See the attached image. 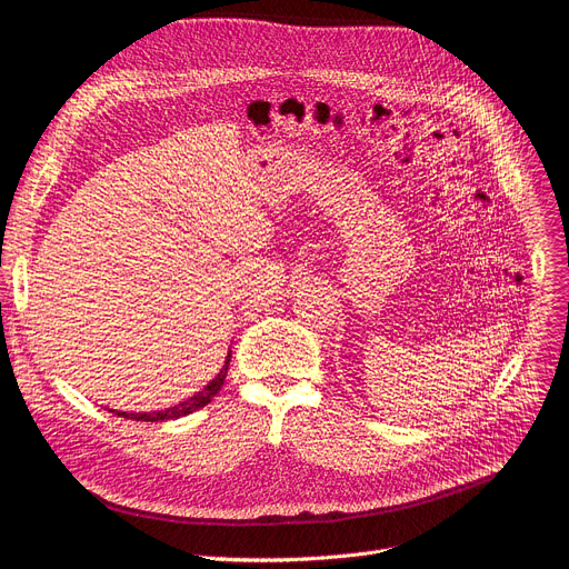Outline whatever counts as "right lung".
<instances>
[{"instance_id":"obj_1","label":"right lung","mask_w":569,"mask_h":569,"mask_svg":"<svg viewBox=\"0 0 569 569\" xmlns=\"http://www.w3.org/2000/svg\"><path fill=\"white\" fill-rule=\"evenodd\" d=\"M229 363H231V352H229V357H226L223 369L217 373V378L210 385H206V390H200L198 395H193L187 401H181L179 406L166 408V411H153V413H123V411H111V413H117L121 418H130V420H142V422H163V420H177L181 416H189V413L198 411V408L208 406L212 401V397L221 390L226 373H229Z\"/></svg>"}]
</instances>
